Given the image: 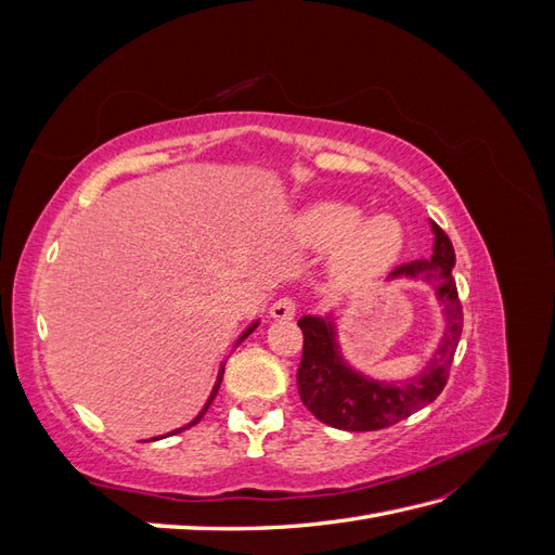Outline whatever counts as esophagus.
Returning a JSON list of instances; mask_svg holds the SVG:
<instances>
[{"instance_id":"1","label":"esophagus","mask_w":555,"mask_h":555,"mask_svg":"<svg viewBox=\"0 0 555 555\" xmlns=\"http://www.w3.org/2000/svg\"><path fill=\"white\" fill-rule=\"evenodd\" d=\"M294 314H296V300L292 296H282L271 306V317L280 319V322L282 319H294Z\"/></svg>"}]
</instances>
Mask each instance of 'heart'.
Returning a JSON list of instances; mask_svg holds the SVG:
<instances>
[{"mask_svg": "<svg viewBox=\"0 0 555 555\" xmlns=\"http://www.w3.org/2000/svg\"><path fill=\"white\" fill-rule=\"evenodd\" d=\"M359 206L345 201H319L300 217V236L312 247L335 249V273L345 280H363L384 273L402 249L405 236L391 215H371L361 220Z\"/></svg>", "mask_w": 555, "mask_h": 555, "instance_id": "heart-1", "label": "heart"}]
</instances>
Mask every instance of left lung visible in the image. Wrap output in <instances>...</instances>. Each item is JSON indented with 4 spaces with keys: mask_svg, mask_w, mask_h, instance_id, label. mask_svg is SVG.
<instances>
[{
    "mask_svg": "<svg viewBox=\"0 0 555 555\" xmlns=\"http://www.w3.org/2000/svg\"><path fill=\"white\" fill-rule=\"evenodd\" d=\"M433 257L396 266L389 278L426 280L435 287L438 300L444 306L447 328L442 343L424 373L400 384L367 379L354 373L343 361L335 343L333 322L322 317H300L304 331V357L296 373L298 396L304 405L326 426L340 430H379L393 426L410 414L430 405L444 389L451 361L463 331V308L459 300L456 280L451 268L456 263L453 245L447 233L433 222Z\"/></svg>",
    "mask_w": 555,
    "mask_h": 555,
    "instance_id": "1",
    "label": "left lung"
}]
</instances>
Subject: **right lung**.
Returning <instances> with one entry per match:
<instances>
[{"mask_svg": "<svg viewBox=\"0 0 555 555\" xmlns=\"http://www.w3.org/2000/svg\"><path fill=\"white\" fill-rule=\"evenodd\" d=\"M257 326H259V322H255V324H251V326H249V328H247V331H245V333L241 335V340H238V343H243V340L247 338V335H249L251 331H255ZM238 343H236V345H238ZM222 375H224V365H222V371H220V377H217V384H215V389H212V393H210V398H208V402H206V408H204V410H201V412H198V416L194 418V422H192V424H188V426H184V428H190V426L198 424V422H201V416H204V414L208 412V408H210V402H212V400H215V396H217V389H220V382H222ZM184 428H178V430H173V433H169V435H176V433H180V430H184ZM155 440H157V438H155Z\"/></svg>", "mask_w": 555, "mask_h": 555, "instance_id": "right-lung-1", "label": "right lung"}]
</instances>
